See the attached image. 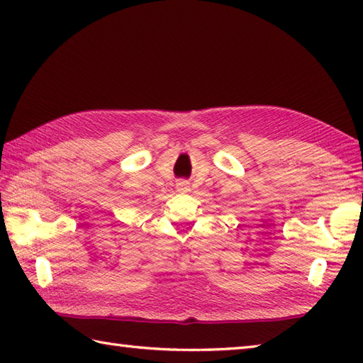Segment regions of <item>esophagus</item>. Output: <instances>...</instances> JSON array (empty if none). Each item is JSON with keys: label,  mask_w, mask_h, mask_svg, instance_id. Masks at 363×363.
I'll use <instances>...</instances> for the list:
<instances>
[{"label": "esophagus", "mask_w": 363, "mask_h": 363, "mask_svg": "<svg viewBox=\"0 0 363 363\" xmlns=\"http://www.w3.org/2000/svg\"><path fill=\"white\" fill-rule=\"evenodd\" d=\"M176 187H177V190H179V191H187L189 190V182L179 181V182L176 184Z\"/></svg>", "instance_id": "obj_1"}]
</instances>
